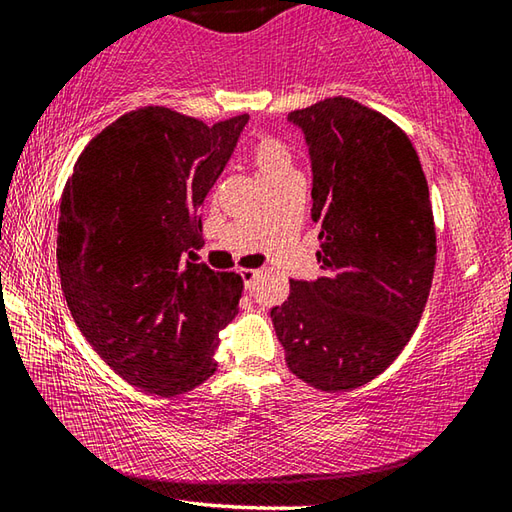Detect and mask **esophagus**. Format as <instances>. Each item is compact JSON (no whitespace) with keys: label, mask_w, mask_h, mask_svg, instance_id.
<instances>
[{"label":"esophagus","mask_w":512,"mask_h":512,"mask_svg":"<svg viewBox=\"0 0 512 512\" xmlns=\"http://www.w3.org/2000/svg\"><path fill=\"white\" fill-rule=\"evenodd\" d=\"M239 275H241V280H244L248 291L255 289V282H257V277H259V271H253V268H241Z\"/></svg>","instance_id":"esophagus-1"}]
</instances>
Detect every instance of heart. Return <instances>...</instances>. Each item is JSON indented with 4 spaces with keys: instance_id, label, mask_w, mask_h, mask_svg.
<instances>
[{
    "instance_id": "1",
    "label": "heart",
    "mask_w": 512,
    "mask_h": 512,
    "mask_svg": "<svg viewBox=\"0 0 512 512\" xmlns=\"http://www.w3.org/2000/svg\"><path fill=\"white\" fill-rule=\"evenodd\" d=\"M250 160H253L257 176L264 185H271L275 180L289 176H298L291 146L275 135H259L253 146H250Z\"/></svg>"
}]
</instances>
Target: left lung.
I'll return each mask as SVG.
<instances>
[{"instance_id": "1", "label": "left lung", "mask_w": 512, "mask_h": 512, "mask_svg": "<svg viewBox=\"0 0 512 512\" xmlns=\"http://www.w3.org/2000/svg\"><path fill=\"white\" fill-rule=\"evenodd\" d=\"M311 160V221L323 275L291 280L271 309L289 370L325 393L381 375L427 305L436 228L429 187L400 126L361 103L334 97L287 117Z\"/></svg>"}]
</instances>
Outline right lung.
Returning <instances> with one entry per match:
<instances>
[{"instance_id":"1","label":"right lung","mask_w":512,"mask_h":512,"mask_svg":"<svg viewBox=\"0 0 512 512\" xmlns=\"http://www.w3.org/2000/svg\"><path fill=\"white\" fill-rule=\"evenodd\" d=\"M246 124L131 110L92 137L60 198L56 257L74 323L146 393L173 397L212 377L219 329L239 311L241 275L185 253L203 246L201 205Z\"/></svg>"}]
</instances>
